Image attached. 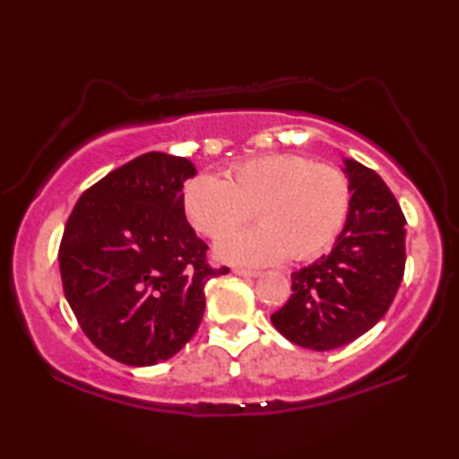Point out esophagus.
Wrapping results in <instances>:
<instances>
[{
	"instance_id": "1",
	"label": "esophagus",
	"mask_w": 459,
	"mask_h": 459,
	"mask_svg": "<svg viewBox=\"0 0 459 459\" xmlns=\"http://www.w3.org/2000/svg\"><path fill=\"white\" fill-rule=\"evenodd\" d=\"M232 273H237V275H240V277H257L259 271L245 269V267H232Z\"/></svg>"
}]
</instances>
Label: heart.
I'll use <instances>...</instances> for the list:
<instances>
[{
	"mask_svg": "<svg viewBox=\"0 0 459 459\" xmlns=\"http://www.w3.org/2000/svg\"><path fill=\"white\" fill-rule=\"evenodd\" d=\"M182 206L192 227L211 238L242 226L254 211L259 228L228 234L216 245L224 261H307L322 255L344 227L351 186L336 166L269 153L229 168L224 180L194 176L184 186Z\"/></svg>",
	"mask_w": 459,
	"mask_h": 459,
	"instance_id": "heart-1",
	"label": "heart"
}]
</instances>
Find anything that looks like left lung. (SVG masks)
Returning a JSON list of instances; mask_svg holds the SVG:
<instances>
[{"label": "left lung", "instance_id": "left-lung-1", "mask_svg": "<svg viewBox=\"0 0 459 459\" xmlns=\"http://www.w3.org/2000/svg\"><path fill=\"white\" fill-rule=\"evenodd\" d=\"M351 211L328 255L291 273V295L271 316L283 336L332 351L368 332L391 307L405 273V214L375 169L344 160Z\"/></svg>", "mask_w": 459, "mask_h": 459}]
</instances>
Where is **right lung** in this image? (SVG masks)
Segmentation results:
<instances>
[{"label": "right lung", "instance_id": "add662e5", "mask_svg": "<svg viewBox=\"0 0 459 459\" xmlns=\"http://www.w3.org/2000/svg\"><path fill=\"white\" fill-rule=\"evenodd\" d=\"M192 161L150 152L127 161L76 202L60 240L65 295L100 352L152 367L180 352L202 322L206 263L182 206Z\"/></svg>", "mask_w": 459, "mask_h": 459}]
</instances>
